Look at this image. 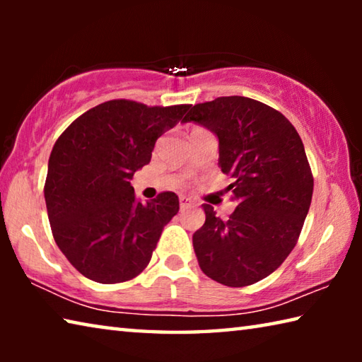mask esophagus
Masks as SVG:
<instances>
[{"label": "esophagus", "instance_id": "34e87169", "mask_svg": "<svg viewBox=\"0 0 362 362\" xmlns=\"http://www.w3.org/2000/svg\"><path fill=\"white\" fill-rule=\"evenodd\" d=\"M179 203H180V209H182V211H185V209H192V207H194V206H196L192 199L187 198V196H180V198H179Z\"/></svg>", "mask_w": 362, "mask_h": 362}]
</instances>
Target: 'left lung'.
Wrapping results in <instances>:
<instances>
[{
  "mask_svg": "<svg viewBox=\"0 0 362 362\" xmlns=\"http://www.w3.org/2000/svg\"><path fill=\"white\" fill-rule=\"evenodd\" d=\"M182 121L216 134L218 166L238 201L226 220L203 204L206 222L193 235L199 267L223 286L254 284L292 252L310 209L313 174L302 139L278 110L241 95L192 105Z\"/></svg>",
  "mask_w": 362,
  "mask_h": 362,
  "instance_id": "8db88e82",
  "label": "left lung"
}]
</instances>
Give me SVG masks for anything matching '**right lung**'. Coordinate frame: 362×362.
<instances>
[{"mask_svg": "<svg viewBox=\"0 0 362 362\" xmlns=\"http://www.w3.org/2000/svg\"><path fill=\"white\" fill-rule=\"evenodd\" d=\"M188 108L108 100L57 139L45 183L47 217L59 249L83 276L124 283L150 263L164 225L179 212V196L163 192L144 204L129 180Z\"/></svg>", "mask_w": 362, "mask_h": 362, "instance_id": "1", "label": "right lung"}]
</instances>
